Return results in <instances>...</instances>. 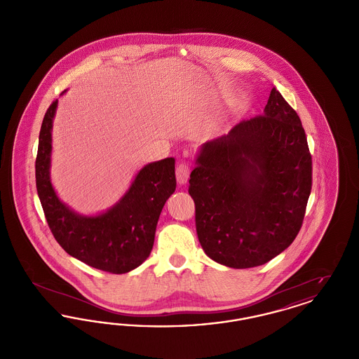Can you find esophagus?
<instances>
[{
	"label": "esophagus",
	"mask_w": 359,
	"mask_h": 359,
	"mask_svg": "<svg viewBox=\"0 0 359 359\" xmlns=\"http://www.w3.org/2000/svg\"><path fill=\"white\" fill-rule=\"evenodd\" d=\"M189 171H191V168H189L187 163H180L176 167V179H177L179 184H186L187 183Z\"/></svg>",
	"instance_id": "esophagus-1"
}]
</instances>
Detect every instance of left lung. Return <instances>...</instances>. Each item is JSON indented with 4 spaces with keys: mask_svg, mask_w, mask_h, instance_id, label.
I'll return each instance as SVG.
<instances>
[{
    "mask_svg": "<svg viewBox=\"0 0 359 359\" xmlns=\"http://www.w3.org/2000/svg\"><path fill=\"white\" fill-rule=\"evenodd\" d=\"M311 188L304 128L273 87L264 114L205 144L189 175L205 255L234 269L266 264L299 234Z\"/></svg>",
    "mask_w": 359,
    "mask_h": 359,
    "instance_id": "8db88e82",
    "label": "left lung"
}]
</instances>
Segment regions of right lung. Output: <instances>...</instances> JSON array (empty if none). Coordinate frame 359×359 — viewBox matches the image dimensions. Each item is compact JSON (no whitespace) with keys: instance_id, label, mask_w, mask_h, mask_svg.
Returning <instances> with one entry per match:
<instances>
[{"instance_id":"obj_1","label":"right lung","mask_w":359,"mask_h":359,"mask_svg":"<svg viewBox=\"0 0 359 359\" xmlns=\"http://www.w3.org/2000/svg\"><path fill=\"white\" fill-rule=\"evenodd\" d=\"M57 100L43 118L36 156V188L52 236L88 266L122 274L140 266L152 252L156 226L167 199L175 192V158L145 165L129 191L107 212L81 217L63 205L50 182L52 120Z\"/></svg>"}]
</instances>
